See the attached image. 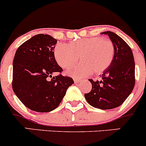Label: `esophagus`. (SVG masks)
I'll use <instances>...</instances> for the list:
<instances>
[{
  "label": "esophagus",
  "instance_id": "1",
  "mask_svg": "<svg viewBox=\"0 0 146 146\" xmlns=\"http://www.w3.org/2000/svg\"><path fill=\"white\" fill-rule=\"evenodd\" d=\"M73 80H74L75 83H78V82H80V80H79V79H78V78H73Z\"/></svg>",
  "mask_w": 146,
  "mask_h": 146
}]
</instances>
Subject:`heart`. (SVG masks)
Masks as SVG:
<instances>
[{
	"mask_svg": "<svg viewBox=\"0 0 146 146\" xmlns=\"http://www.w3.org/2000/svg\"><path fill=\"white\" fill-rule=\"evenodd\" d=\"M114 55V44L111 40L102 37H90L73 41L68 45L58 44L54 48V57L63 68H68L79 59L82 62L68 73L81 78L92 72L100 74L112 62Z\"/></svg>",
	"mask_w": 146,
	"mask_h": 146,
	"instance_id": "b5f03b06",
	"label": "heart"
}]
</instances>
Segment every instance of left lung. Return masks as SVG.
<instances>
[{
  "instance_id": "1",
  "label": "left lung",
  "mask_w": 146,
  "mask_h": 146,
  "mask_svg": "<svg viewBox=\"0 0 146 146\" xmlns=\"http://www.w3.org/2000/svg\"><path fill=\"white\" fill-rule=\"evenodd\" d=\"M107 35L114 47L112 62L100 75V80L90 79L92 90L85 94L87 102L100 110H111L123 104L130 95L135 85V62L131 48L114 32Z\"/></svg>"
}]
</instances>
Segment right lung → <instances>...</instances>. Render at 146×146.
<instances>
[{
	"label": "right lung",
	"mask_w": 146,
	"mask_h": 146,
	"mask_svg": "<svg viewBox=\"0 0 146 146\" xmlns=\"http://www.w3.org/2000/svg\"><path fill=\"white\" fill-rule=\"evenodd\" d=\"M57 40L48 35L39 34L20 45L13 64V89L25 106L37 112L55 110L74 83L61 74L54 57Z\"/></svg>",
	"instance_id": "add662e5"
}]
</instances>
